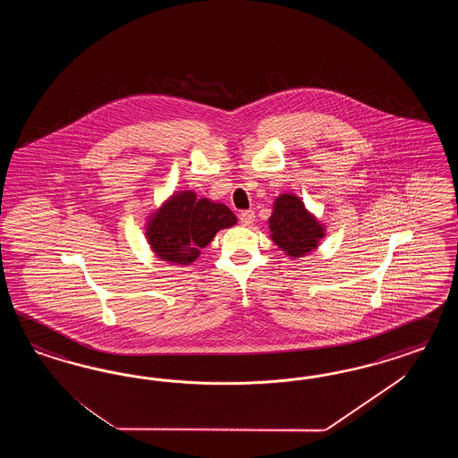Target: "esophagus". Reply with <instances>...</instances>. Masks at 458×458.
I'll return each instance as SVG.
<instances>
[{
    "instance_id": "34e87169",
    "label": "esophagus",
    "mask_w": 458,
    "mask_h": 458,
    "mask_svg": "<svg viewBox=\"0 0 458 458\" xmlns=\"http://www.w3.org/2000/svg\"><path fill=\"white\" fill-rule=\"evenodd\" d=\"M253 222H255V213H253V209H247V211H242V213H240V223H242L243 226H250Z\"/></svg>"
}]
</instances>
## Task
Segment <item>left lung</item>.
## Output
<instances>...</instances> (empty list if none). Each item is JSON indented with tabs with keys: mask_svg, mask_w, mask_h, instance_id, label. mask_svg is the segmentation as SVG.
<instances>
[{
	"mask_svg": "<svg viewBox=\"0 0 458 458\" xmlns=\"http://www.w3.org/2000/svg\"><path fill=\"white\" fill-rule=\"evenodd\" d=\"M270 232L278 249L289 257H302L318 247L324 236L322 226L293 194L278 196L270 216Z\"/></svg>",
	"mask_w": 458,
	"mask_h": 458,
	"instance_id": "obj_1",
	"label": "left lung"
}]
</instances>
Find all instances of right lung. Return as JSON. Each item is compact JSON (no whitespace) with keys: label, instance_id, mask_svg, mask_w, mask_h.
<instances>
[{"label":"right lung","instance_id":"obj_1","mask_svg":"<svg viewBox=\"0 0 458 458\" xmlns=\"http://www.w3.org/2000/svg\"><path fill=\"white\" fill-rule=\"evenodd\" d=\"M235 223L233 211L225 205L182 191L154 215L146 235L159 259L186 265L196 260L199 249L207 247L218 230Z\"/></svg>","mask_w":458,"mask_h":458}]
</instances>
